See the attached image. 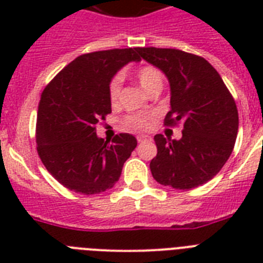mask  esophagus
Returning a JSON list of instances; mask_svg holds the SVG:
<instances>
[{
	"label": "esophagus",
	"instance_id": "esophagus-1",
	"mask_svg": "<svg viewBox=\"0 0 263 263\" xmlns=\"http://www.w3.org/2000/svg\"><path fill=\"white\" fill-rule=\"evenodd\" d=\"M136 139H138V142H139V143H143V142H146V140L150 139V136H147V135H139V136H138V138H136Z\"/></svg>",
	"mask_w": 263,
	"mask_h": 263
}]
</instances>
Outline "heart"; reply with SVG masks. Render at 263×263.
Instances as JSON below:
<instances>
[{"label":"heart","instance_id":"obj_1","mask_svg":"<svg viewBox=\"0 0 263 263\" xmlns=\"http://www.w3.org/2000/svg\"><path fill=\"white\" fill-rule=\"evenodd\" d=\"M135 76L138 82H139L140 87L143 88L146 92L156 90V88H162L164 84V79L162 75L158 69H156L152 65H144L140 67L138 71L135 72ZM121 86H123V80L120 76H115L109 83V101L111 105H116L119 102L120 94H121ZM152 123V117L146 115H131L127 116L123 120V128L127 131H143L147 129L148 125Z\"/></svg>","mask_w":263,"mask_h":263}]
</instances>
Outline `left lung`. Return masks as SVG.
<instances>
[{"label": "left lung", "mask_w": 263, "mask_h": 263, "mask_svg": "<svg viewBox=\"0 0 263 263\" xmlns=\"http://www.w3.org/2000/svg\"><path fill=\"white\" fill-rule=\"evenodd\" d=\"M138 53L169 80L171 110L165 125L183 124L181 139L154 136L153 177L176 190L208 183L228 161L236 142L239 115L235 99L203 57L157 47H138Z\"/></svg>", "instance_id": "8db88e82"}]
</instances>
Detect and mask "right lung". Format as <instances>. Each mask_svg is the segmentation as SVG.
Here are the masks:
<instances>
[{
	"label": "right lung",
	"mask_w": 263,
	"mask_h": 263,
	"mask_svg": "<svg viewBox=\"0 0 263 263\" xmlns=\"http://www.w3.org/2000/svg\"><path fill=\"white\" fill-rule=\"evenodd\" d=\"M140 61L138 47L79 55L47 84L39 101L36 150L42 164L64 187L84 195L119 181L136 138L120 134L105 140L97 124L111 113L109 83L119 69Z\"/></svg>",
	"instance_id": "add662e5"
}]
</instances>
